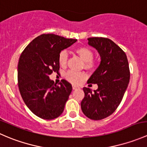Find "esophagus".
<instances>
[{
	"label": "esophagus",
	"instance_id": "esophagus-1",
	"mask_svg": "<svg viewBox=\"0 0 147 147\" xmlns=\"http://www.w3.org/2000/svg\"><path fill=\"white\" fill-rule=\"evenodd\" d=\"M72 89H73V90H78V89H80V87H78V86H77V85H72Z\"/></svg>",
	"mask_w": 147,
	"mask_h": 147
}]
</instances>
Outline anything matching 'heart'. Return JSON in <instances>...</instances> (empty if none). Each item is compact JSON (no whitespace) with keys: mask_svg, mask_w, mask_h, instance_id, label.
<instances>
[{"mask_svg":"<svg viewBox=\"0 0 147 147\" xmlns=\"http://www.w3.org/2000/svg\"><path fill=\"white\" fill-rule=\"evenodd\" d=\"M75 53L84 62V69H90L94 67V63L92 59L94 57V53L92 50L86 46H80L75 49ZM67 62V54L65 51L60 52L58 56L59 65L63 67H65ZM65 78L69 82L73 84H78L85 78V75L82 72H76L74 71H68L65 74Z\"/></svg>","mask_w":147,"mask_h":147,"instance_id":"1","label":"heart"}]
</instances>
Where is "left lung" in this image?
<instances>
[{"mask_svg": "<svg viewBox=\"0 0 147 147\" xmlns=\"http://www.w3.org/2000/svg\"><path fill=\"white\" fill-rule=\"evenodd\" d=\"M88 44L98 51L101 62L87 83L97 84L92 92L84 87L81 102L84 115L93 120L107 117L117 109L124 97L130 78L128 60L117 44L106 38H90Z\"/></svg>", "mask_w": 147, "mask_h": 147, "instance_id": "1", "label": "left lung"}]
</instances>
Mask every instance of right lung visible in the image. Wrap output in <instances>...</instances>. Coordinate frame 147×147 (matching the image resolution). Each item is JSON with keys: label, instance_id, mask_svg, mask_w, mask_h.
<instances>
[{"label": "right lung", "instance_id": "obj_1", "mask_svg": "<svg viewBox=\"0 0 147 147\" xmlns=\"http://www.w3.org/2000/svg\"><path fill=\"white\" fill-rule=\"evenodd\" d=\"M76 41L55 34H42L30 42L20 55L19 90L25 104L38 117L53 119L63 112L72 85L65 80L56 85L49 75L53 72L58 73L59 54Z\"/></svg>", "mask_w": 147, "mask_h": 147}]
</instances>
